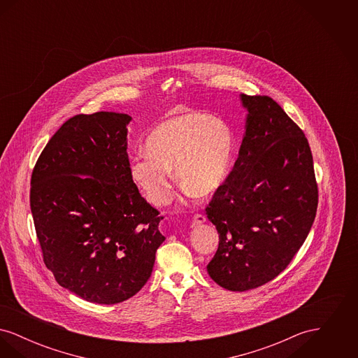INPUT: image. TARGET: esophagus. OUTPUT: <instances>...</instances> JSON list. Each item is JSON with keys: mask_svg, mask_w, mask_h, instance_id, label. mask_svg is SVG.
Instances as JSON below:
<instances>
[{"mask_svg": "<svg viewBox=\"0 0 358 358\" xmlns=\"http://www.w3.org/2000/svg\"><path fill=\"white\" fill-rule=\"evenodd\" d=\"M206 222V217H205V215H203V213H194V216H193V219H192V224H193V225L203 224V222Z\"/></svg>", "mask_w": 358, "mask_h": 358, "instance_id": "34e87169", "label": "esophagus"}]
</instances>
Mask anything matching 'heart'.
Here are the masks:
<instances>
[{"instance_id":"b5f03b06","label":"heart","mask_w":358,"mask_h":358,"mask_svg":"<svg viewBox=\"0 0 358 358\" xmlns=\"http://www.w3.org/2000/svg\"><path fill=\"white\" fill-rule=\"evenodd\" d=\"M235 150L229 124L204 113H187L159 123L145 143L146 154L130 161V177L154 205L168 201L171 171L194 197L222 187Z\"/></svg>"}]
</instances>
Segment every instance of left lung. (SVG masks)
Listing matches in <instances>:
<instances>
[{"label": "left lung", "instance_id": "1", "mask_svg": "<svg viewBox=\"0 0 358 358\" xmlns=\"http://www.w3.org/2000/svg\"><path fill=\"white\" fill-rule=\"evenodd\" d=\"M248 110L238 159L209 204L219 232L209 276L248 291L286 270L315 219L318 185L302 129L267 95H241Z\"/></svg>", "mask_w": 358, "mask_h": 358}]
</instances>
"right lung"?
Returning <instances> with one entry per match:
<instances>
[{"label": "right lung", "instance_id": "right-lung-1", "mask_svg": "<svg viewBox=\"0 0 358 358\" xmlns=\"http://www.w3.org/2000/svg\"><path fill=\"white\" fill-rule=\"evenodd\" d=\"M127 114L66 120L37 158L31 209L43 260L57 283L115 305L145 286L164 243L162 216L130 177Z\"/></svg>", "mask_w": 358, "mask_h": 358}]
</instances>
